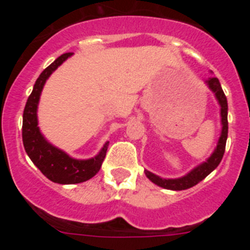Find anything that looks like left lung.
<instances>
[{"label":"left lung","instance_id":"1","mask_svg":"<svg viewBox=\"0 0 250 250\" xmlns=\"http://www.w3.org/2000/svg\"><path fill=\"white\" fill-rule=\"evenodd\" d=\"M205 83L209 86V89L214 92L216 100H218L220 105L222 132H220L218 144H216V147L213 151V154L207 159V161L194 167L191 171H189L187 175L182 176V178L164 179L145 170V175L149 178V180H151L154 184L159 185V187L164 188V189H169V190H185V189L194 187L199 182H202L203 179L207 178L220 164L223 155H224L225 144H227V138H228V101H227V96L224 95V91H223L222 86H220L219 80L216 77H210Z\"/></svg>","mask_w":250,"mask_h":250}]
</instances>
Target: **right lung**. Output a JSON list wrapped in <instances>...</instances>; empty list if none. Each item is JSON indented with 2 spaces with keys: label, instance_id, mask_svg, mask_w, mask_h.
I'll return each instance as SVG.
<instances>
[{
  "label": "right lung",
  "instance_id": "obj_1",
  "mask_svg": "<svg viewBox=\"0 0 250 250\" xmlns=\"http://www.w3.org/2000/svg\"><path fill=\"white\" fill-rule=\"evenodd\" d=\"M71 55L70 52L61 55L41 72L35 83L34 90L27 99L22 121V141L27 155L46 178L57 184H77L96 175L109 146V143H106L96 156L86 160H79L68 156L65 151L50 144L37 126V106L46 80Z\"/></svg>",
  "mask_w": 250,
  "mask_h": 250
}]
</instances>
